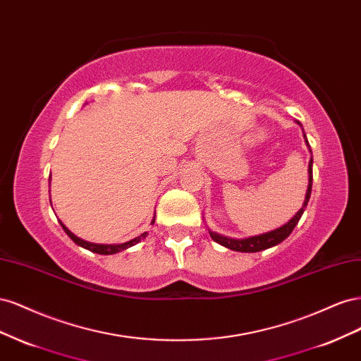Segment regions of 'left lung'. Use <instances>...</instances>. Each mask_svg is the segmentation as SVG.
I'll use <instances>...</instances> for the list:
<instances>
[{
    "label": "left lung",
    "mask_w": 361,
    "mask_h": 361,
    "mask_svg": "<svg viewBox=\"0 0 361 361\" xmlns=\"http://www.w3.org/2000/svg\"><path fill=\"white\" fill-rule=\"evenodd\" d=\"M297 123L300 126H302L300 122H297ZM302 133H304V129H302ZM304 140H305V145H307V147L310 150L309 141H307V137H305V134H304ZM310 154H312V150H310ZM312 166H313V159L310 158V161H309V185H307V191H305L304 203L301 206V209L297 214H295L286 224H283V226L274 228V231H269V232L255 235V236H248V238H239V239L228 238V236L220 235V233H216V232H212L211 228H207V231H209L211 238L214 239L215 243L220 244V245H223V247H226L228 250H233V251H241V253H257V251L271 248V247L279 245L280 243L285 241V239L292 233L295 226L298 224L301 215L304 214V209H305V207H307L310 194H312V180H313Z\"/></svg>",
    "instance_id": "1"
}]
</instances>
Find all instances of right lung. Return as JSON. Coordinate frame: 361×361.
<instances>
[{
  "mask_svg": "<svg viewBox=\"0 0 361 361\" xmlns=\"http://www.w3.org/2000/svg\"><path fill=\"white\" fill-rule=\"evenodd\" d=\"M155 223V216H154V220H152V224ZM60 224H61V227H63V231L66 232V235L72 239V241L76 244V245H80V247H82V248H85V250H90V251H93V253H97V255H116V253H118V251H123V250H126V248H129V247H133V245H135V244H138L141 239H145L146 236H147V232H145V233H141L140 236H137V238H134V239H130V241H128V243H123V244H93V243H87V241H84V239H81V238H78L76 235H73L69 228L64 226L61 221H60Z\"/></svg>",
  "mask_w": 361,
  "mask_h": 361,
  "instance_id": "add662e5",
  "label": "right lung"
}]
</instances>
